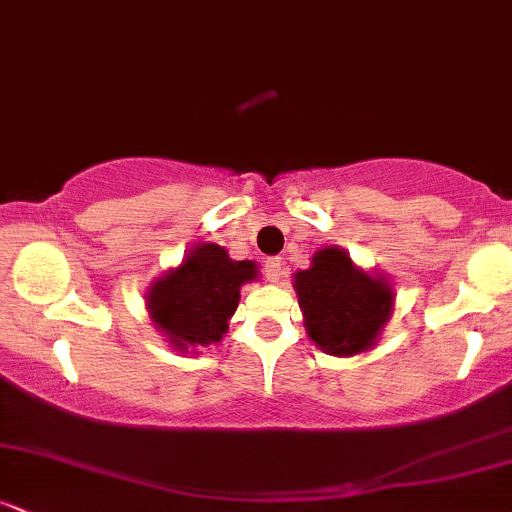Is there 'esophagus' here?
Listing matches in <instances>:
<instances>
[{
	"instance_id": "esophagus-1",
	"label": "esophagus",
	"mask_w": 512,
	"mask_h": 512,
	"mask_svg": "<svg viewBox=\"0 0 512 512\" xmlns=\"http://www.w3.org/2000/svg\"><path fill=\"white\" fill-rule=\"evenodd\" d=\"M264 274H267L269 281H279L281 279V260L279 257H269L264 262Z\"/></svg>"
}]
</instances>
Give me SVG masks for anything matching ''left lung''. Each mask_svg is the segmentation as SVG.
I'll list each match as a JSON object with an SVG mask.
<instances>
[{
    "mask_svg": "<svg viewBox=\"0 0 512 512\" xmlns=\"http://www.w3.org/2000/svg\"><path fill=\"white\" fill-rule=\"evenodd\" d=\"M308 337L332 356L373 349L392 315L387 279L358 269L342 248L317 250L308 269L293 276Z\"/></svg>",
    "mask_w": 512,
    "mask_h": 512,
    "instance_id": "8db88e82",
    "label": "left lung"
}]
</instances>
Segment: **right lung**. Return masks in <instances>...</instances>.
I'll return each instance as SVG.
<instances>
[{
	"instance_id": "add662e5",
	"label": "right lung",
	"mask_w": 512,
	"mask_h": 512,
	"mask_svg": "<svg viewBox=\"0 0 512 512\" xmlns=\"http://www.w3.org/2000/svg\"><path fill=\"white\" fill-rule=\"evenodd\" d=\"M252 279H257L255 262H236L221 245L202 243L149 286L146 310L175 349L216 344L236 313L240 286Z\"/></svg>"
}]
</instances>
